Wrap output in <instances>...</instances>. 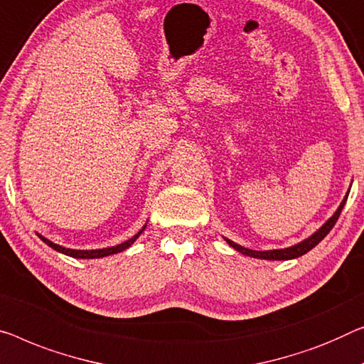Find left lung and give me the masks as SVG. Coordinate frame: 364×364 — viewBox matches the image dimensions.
<instances>
[{
    "label": "left lung",
    "mask_w": 364,
    "mask_h": 364,
    "mask_svg": "<svg viewBox=\"0 0 364 364\" xmlns=\"http://www.w3.org/2000/svg\"><path fill=\"white\" fill-rule=\"evenodd\" d=\"M346 198H348V193H346L345 199L341 200V204L338 205V209L335 210V214L330 217V219L325 222V224L318 229L317 232H314V234L306 238V240H302L299 243H296V245L292 247H287V248H279V250H264V252H257V250H250V248H245L242 245H238V243L229 240V238H225V242L229 243L232 248H235L237 252H240L242 255H247V257H252V258H262V259H292V258H297V257H302L304 253L311 252L314 247L318 245L330 230L333 229L335 222L338 220V217L341 214V209H343V205L346 203Z\"/></svg>",
    "instance_id": "8db88e82"
}]
</instances>
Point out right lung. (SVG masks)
Masks as SVG:
<instances>
[{"label":"right lung","mask_w":364,"mask_h":364,"mask_svg":"<svg viewBox=\"0 0 364 364\" xmlns=\"http://www.w3.org/2000/svg\"><path fill=\"white\" fill-rule=\"evenodd\" d=\"M145 227H147V224H145L142 229H140L137 234H135L132 238H129V240H126V242H122V243H119V245H116V247H109V248H100V250H73V248H65V247H62V245H57V243H53V242H50L48 240V238H46V237H42L41 234H37L39 235V238L43 242V243H47L48 247L50 248H53V250H57V252H60V253H63V255H68V257H73V258H81V259H90V258H102V257H109V255H114V253H119V252H124L126 250V248H129L130 245H132V243L137 240V238L140 237V234H142V232L145 230Z\"/></svg>","instance_id":"obj_1"}]
</instances>
